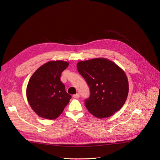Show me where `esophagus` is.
<instances>
[{"mask_svg": "<svg viewBox=\"0 0 160 160\" xmlns=\"http://www.w3.org/2000/svg\"><path fill=\"white\" fill-rule=\"evenodd\" d=\"M75 99H78L80 98V94L79 93H76V94H74V95H73L72 96Z\"/></svg>", "mask_w": 160, "mask_h": 160, "instance_id": "esophagus-1", "label": "esophagus"}]
</instances>
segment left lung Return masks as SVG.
I'll list each match as a JSON object with an SVG mask.
<instances>
[{
	"label": "left lung",
	"mask_w": 160,
	"mask_h": 160,
	"mask_svg": "<svg viewBox=\"0 0 160 160\" xmlns=\"http://www.w3.org/2000/svg\"><path fill=\"white\" fill-rule=\"evenodd\" d=\"M77 69L90 88L85 105L91 114L103 119L121 109L128 93V78L121 68L108 58H96L78 62Z\"/></svg>",
	"instance_id": "8db88e82"
}]
</instances>
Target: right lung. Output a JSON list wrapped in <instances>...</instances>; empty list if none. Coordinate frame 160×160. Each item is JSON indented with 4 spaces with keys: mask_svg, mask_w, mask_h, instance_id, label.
<instances>
[{
    "mask_svg": "<svg viewBox=\"0 0 160 160\" xmlns=\"http://www.w3.org/2000/svg\"><path fill=\"white\" fill-rule=\"evenodd\" d=\"M68 64L63 61H49L29 78L26 88L28 102L35 113L43 119H57L71 99L61 81V73Z\"/></svg>",
    "mask_w": 160,
    "mask_h": 160,
    "instance_id": "right-lung-1",
    "label": "right lung"
}]
</instances>
